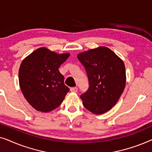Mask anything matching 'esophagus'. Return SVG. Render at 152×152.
I'll return each mask as SVG.
<instances>
[{"label":"esophagus","mask_w":152,"mask_h":152,"mask_svg":"<svg viewBox=\"0 0 152 152\" xmlns=\"http://www.w3.org/2000/svg\"><path fill=\"white\" fill-rule=\"evenodd\" d=\"M77 87H72V88H70V91L72 93H76L77 92Z\"/></svg>","instance_id":"obj_1"}]
</instances>
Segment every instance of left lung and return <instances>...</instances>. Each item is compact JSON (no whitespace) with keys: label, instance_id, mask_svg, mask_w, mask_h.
Here are the masks:
<instances>
[{"label":"left lung","instance_id":"obj_1","mask_svg":"<svg viewBox=\"0 0 152 152\" xmlns=\"http://www.w3.org/2000/svg\"><path fill=\"white\" fill-rule=\"evenodd\" d=\"M77 58L84 66L89 84L88 90L80 95L83 105L94 114L104 113L115 106L124 91V62L104 46L81 53Z\"/></svg>","mask_w":152,"mask_h":152}]
</instances>
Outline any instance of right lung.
Listing matches in <instances>:
<instances>
[{
  "label": "right lung",
  "mask_w": 152,
  "mask_h": 152,
  "mask_svg": "<svg viewBox=\"0 0 152 152\" xmlns=\"http://www.w3.org/2000/svg\"><path fill=\"white\" fill-rule=\"evenodd\" d=\"M70 56L40 48L23 60L18 70L20 88L37 111L49 112L62 103L69 88L59 68Z\"/></svg>",
  "instance_id": "add662e5"
}]
</instances>
